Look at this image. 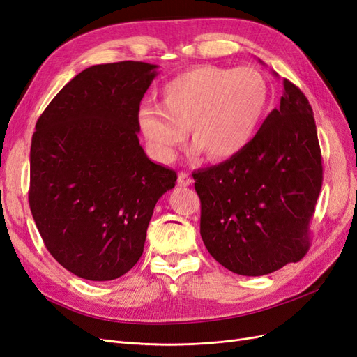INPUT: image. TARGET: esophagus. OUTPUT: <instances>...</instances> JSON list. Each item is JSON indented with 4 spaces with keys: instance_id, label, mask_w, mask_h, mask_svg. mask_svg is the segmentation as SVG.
Segmentation results:
<instances>
[{
    "instance_id": "esophagus-1",
    "label": "esophagus",
    "mask_w": 357,
    "mask_h": 357,
    "mask_svg": "<svg viewBox=\"0 0 357 357\" xmlns=\"http://www.w3.org/2000/svg\"><path fill=\"white\" fill-rule=\"evenodd\" d=\"M177 185L181 188H186V186L192 185V178L189 177L188 172H180L178 178H177Z\"/></svg>"
}]
</instances>
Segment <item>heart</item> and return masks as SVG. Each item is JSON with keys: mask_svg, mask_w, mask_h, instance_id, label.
<instances>
[{"mask_svg": "<svg viewBox=\"0 0 357 357\" xmlns=\"http://www.w3.org/2000/svg\"><path fill=\"white\" fill-rule=\"evenodd\" d=\"M269 86L250 67H193L162 88V105H143L137 123L152 153L172 162L190 128L193 156L226 160L250 144L268 107Z\"/></svg>", "mask_w": 357, "mask_h": 357, "instance_id": "obj_1", "label": "heart"}]
</instances>
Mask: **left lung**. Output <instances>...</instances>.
<instances>
[{
  "instance_id": "8db88e82",
  "label": "left lung",
  "mask_w": 357,
  "mask_h": 357,
  "mask_svg": "<svg viewBox=\"0 0 357 357\" xmlns=\"http://www.w3.org/2000/svg\"><path fill=\"white\" fill-rule=\"evenodd\" d=\"M283 88L280 105L241 153L193 172L202 241L240 275L274 273L310 248L323 180L320 146L305 95L287 79Z\"/></svg>"
}]
</instances>
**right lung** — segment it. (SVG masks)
Segmentation results:
<instances>
[{"label":"right lung","mask_w":357,"mask_h":357,"mask_svg":"<svg viewBox=\"0 0 357 357\" xmlns=\"http://www.w3.org/2000/svg\"><path fill=\"white\" fill-rule=\"evenodd\" d=\"M158 66L123 61L83 70L38 117L29 207L45 245L91 282L126 274L143 255L158 199L174 169L150 160L137 113Z\"/></svg>","instance_id":"right-lung-1"}]
</instances>
